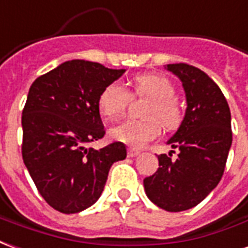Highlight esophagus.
<instances>
[{
    "mask_svg": "<svg viewBox=\"0 0 248 248\" xmlns=\"http://www.w3.org/2000/svg\"><path fill=\"white\" fill-rule=\"evenodd\" d=\"M126 155L128 157H136L140 155V152L137 151V149H133V148H128V152H126Z\"/></svg>",
    "mask_w": 248,
    "mask_h": 248,
    "instance_id": "34e87169",
    "label": "esophagus"
}]
</instances>
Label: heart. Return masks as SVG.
<instances>
[{
    "label": "heart",
    "instance_id": "heart-1",
    "mask_svg": "<svg viewBox=\"0 0 248 248\" xmlns=\"http://www.w3.org/2000/svg\"><path fill=\"white\" fill-rule=\"evenodd\" d=\"M174 84L164 75L141 74L133 78L132 92L120 82H112L103 88L99 96V111L107 120H116L125 112L132 97L148 99L142 108L141 120H125L111 129L113 140L132 146H144L161 133L162 126L173 131L181 125L184 109L174 96Z\"/></svg>",
    "mask_w": 248,
    "mask_h": 248
}]
</instances>
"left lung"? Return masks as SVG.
Masks as SVG:
<instances>
[{"mask_svg":"<svg viewBox=\"0 0 248 248\" xmlns=\"http://www.w3.org/2000/svg\"><path fill=\"white\" fill-rule=\"evenodd\" d=\"M168 70L181 79L187 103L181 125L168 141L178 157L160 155L158 169L145 177L144 187L155 205L176 213L197 206L218 185L232 132L227 100L206 72L186 63L168 64Z\"/></svg>","mask_w":248,"mask_h":248,"instance_id":"left-lung-1","label":"left lung"}]
</instances>
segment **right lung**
I'll return each mask as SVG.
<instances>
[{"instance_id":"right-lung-1","label":"right lung","mask_w":248,"mask_h":248,"mask_svg":"<svg viewBox=\"0 0 248 248\" xmlns=\"http://www.w3.org/2000/svg\"><path fill=\"white\" fill-rule=\"evenodd\" d=\"M124 71L74 59L30 87L22 111L23 162L52 209L74 214L93 205L112 164L126 157L120 141L97 151L87 146L106 135L99 96Z\"/></svg>"}]
</instances>
